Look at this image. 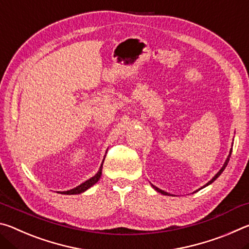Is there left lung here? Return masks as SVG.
I'll list each match as a JSON object with an SVG mask.
<instances>
[{"mask_svg":"<svg viewBox=\"0 0 249 249\" xmlns=\"http://www.w3.org/2000/svg\"><path fill=\"white\" fill-rule=\"evenodd\" d=\"M231 150L230 151V155H229V157H227V159H226V161H225V163H224V166H223V167H222V169H221L220 171H218V172H217V174H216L215 176H214V177H213V179H212V180H210V181H209V182H208V183H206V184L204 185V187H206V185H209V184H211V183H212V182H213V181H215V180H216V178H218V177H220V175L222 174V172H223V171H224V169H225V167L227 166V163H229V161H230V158H231ZM151 185H153V184H151ZM204 187H203V188H204ZM153 188L155 189V190H157L158 192H160V193H161V195H165V196H169V195H168V193H167V192H165V191H162V190H160V189H158L157 187H155V185H153Z\"/></svg>","mask_w":249,"mask_h":249,"instance_id":"obj_1","label":"left lung"}]
</instances>
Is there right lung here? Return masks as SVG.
<instances>
[{
	"mask_svg": "<svg viewBox=\"0 0 249 249\" xmlns=\"http://www.w3.org/2000/svg\"><path fill=\"white\" fill-rule=\"evenodd\" d=\"M103 161H104V160H103ZM102 165H103V163H102ZM101 175H102V166L100 167V170H99L98 174H96L94 177H92L91 179L87 180L86 182H83V183H81L80 185H78L77 188L71 189V190H69V191L60 192V193H64V195H79V193H82V192H84L86 190H88V189H89L90 187H92V185L98 182L99 179L101 178Z\"/></svg>",
	"mask_w": 249,
	"mask_h": 249,
	"instance_id": "obj_1",
	"label": "right lung"
}]
</instances>
